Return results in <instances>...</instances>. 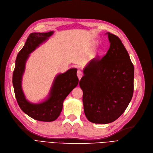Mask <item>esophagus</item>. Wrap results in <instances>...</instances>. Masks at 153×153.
<instances>
[{
    "label": "esophagus",
    "instance_id": "1",
    "mask_svg": "<svg viewBox=\"0 0 153 153\" xmlns=\"http://www.w3.org/2000/svg\"><path fill=\"white\" fill-rule=\"evenodd\" d=\"M83 75H84L83 72L80 71V70H78V71H77V76H78V78H79V80L82 77V76H83Z\"/></svg>",
    "mask_w": 153,
    "mask_h": 153
}]
</instances>
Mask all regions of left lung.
I'll return each mask as SVG.
<instances>
[{"label": "left lung", "instance_id": "left-lung-1", "mask_svg": "<svg viewBox=\"0 0 153 153\" xmlns=\"http://www.w3.org/2000/svg\"><path fill=\"white\" fill-rule=\"evenodd\" d=\"M107 34L109 50L90 62L79 82L85 117L91 122L104 124L121 116L134 91V65L128 52L118 36Z\"/></svg>", "mask_w": 153, "mask_h": 153}]
</instances>
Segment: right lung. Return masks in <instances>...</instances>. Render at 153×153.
<instances>
[{
    "label": "right lung",
    "instance_id": "right-lung-1",
    "mask_svg": "<svg viewBox=\"0 0 153 153\" xmlns=\"http://www.w3.org/2000/svg\"><path fill=\"white\" fill-rule=\"evenodd\" d=\"M53 33V31L32 33L29 35L25 45L16 56L13 73L15 95L20 109L29 117L42 122L54 121L59 117L64 99L78 84L77 69L72 68L64 73L59 74L55 78L49 97L46 101L34 104L29 102L24 97L21 87L22 76L29 54Z\"/></svg>",
    "mask_w": 153,
    "mask_h": 153
}]
</instances>
